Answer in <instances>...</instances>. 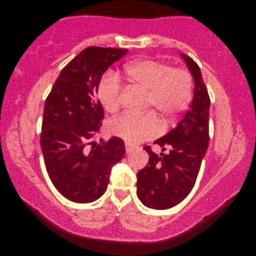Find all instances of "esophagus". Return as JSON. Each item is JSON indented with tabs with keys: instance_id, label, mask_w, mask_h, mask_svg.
Segmentation results:
<instances>
[{
	"instance_id": "obj_1",
	"label": "esophagus",
	"mask_w": 256,
	"mask_h": 256,
	"mask_svg": "<svg viewBox=\"0 0 256 256\" xmlns=\"http://www.w3.org/2000/svg\"><path fill=\"white\" fill-rule=\"evenodd\" d=\"M138 146H134L132 144H128V143L125 144V150H126L128 154V153H132V152H134L135 150H138Z\"/></svg>"
}]
</instances>
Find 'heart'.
<instances>
[{
  "label": "heart",
  "mask_w": 256,
  "mask_h": 256,
  "mask_svg": "<svg viewBox=\"0 0 256 256\" xmlns=\"http://www.w3.org/2000/svg\"><path fill=\"white\" fill-rule=\"evenodd\" d=\"M125 76L134 86L146 91L148 108H155L162 116L172 121L186 110L192 94V76L184 69L153 59L135 62L125 67ZM121 86L113 74H106L98 88V98L108 112L120 106ZM108 131L128 144H136L162 132V123L155 112L145 114L126 113L113 118Z\"/></svg>",
  "instance_id": "b5f03b06"
}]
</instances>
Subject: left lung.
Here are the masks:
<instances>
[{
	"mask_svg": "<svg viewBox=\"0 0 256 256\" xmlns=\"http://www.w3.org/2000/svg\"><path fill=\"white\" fill-rule=\"evenodd\" d=\"M194 81L192 104L175 128L155 143L170 148L155 154L150 146L148 165L138 172V197L148 208H172L187 197L194 186L209 142L210 98L200 68L189 56L180 54Z\"/></svg>",
	"mask_w": 256,
	"mask_h": 256,
	"instance_id": "obj_1",
	"label": "left lung"
}]
</instances>
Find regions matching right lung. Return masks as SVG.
<instances>
[{
  "label": "right lung",
  "mask_w": 256,
  "mask_h": 256,
  "mask_svg": "<svg viewBox=\"0 0 256 256\" xmlns=\"http://www.w3.org/2000/svg\"><path fill=\"white\" fill-rule=\"evenodd\" d=\"M126 50L88 47L74 57L47 96L40 148L52 182L64 198L88 204L104 194L113 165L125 154L124 142L96 144L103 108L96 99L102 74Z\"/></svg>",
  "instance_id": "obj_1"
}]
</instances>
